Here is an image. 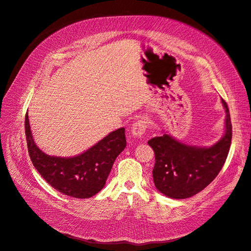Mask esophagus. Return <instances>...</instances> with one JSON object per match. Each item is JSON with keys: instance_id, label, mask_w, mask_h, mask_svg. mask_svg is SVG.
Wrapping results in <instances>:
<instances>
[{"instance_id": "obj_1", "label": "esophagus", "mask_w": 251, "mask_h": 251, "mask_svg": "<svg viewBox=\"0 0 251 251\" xmlns=\"http://www.w3.org/2000/svg\"><path fill=\"white\" fill-rule=\"evenodd\" d=\"M148 128V121L144 118L139 119L131 126V133L136 137H142Z\"/></svg>"}]
</instances>
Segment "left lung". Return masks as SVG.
<instances>
[{"mask_svg":"<svg viewBox=\"0 0 251 251\" xmlns=\"http://www.w3.org/2000/svg\"><path fill=\"white\" fill-rule=\"evenodd\" d=\"M226 109V133L208 149L189 147L165 135L148 142L155 154L153 178L156 188L173 199H186L204 189L218 176L228 157L232 124L228 104Z\"/></svg>","mask_w":251,"mask_h":251,"instance_id":"obj_1","label":"left lung"}]
</instances>
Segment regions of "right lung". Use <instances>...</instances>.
I'll use <instances>...</instances> for the list:
<instances>
[{"mask_svg": "<svg viewBox=\"0 0 251 251\" xmlns=\"http://www.w3.org/2000/svg\"><path fill=\"white\" fill-rule=\"evenodd\" d=\"M25 123L33 166L52 187L78 199L91 198L103 188L115 158L126 147L125 129L119 128L79 156L73 158L49 156L34 143L27 113Z\"/></svg>", "mask_w": 251, "mask_h": 251, "instance_id": "obj_1", "label": "right lung"}]
</instances>
